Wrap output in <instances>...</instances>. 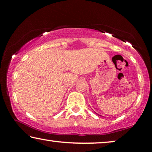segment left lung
I'll use <instances>...</instances> for the list:
<instances>
[{"label":"left lung","mask_w":152,"mask_h":152,"mask_svg":"<svg viewBox=\"0 0 152 152\" xmlns=\"http://www.w3.org/2000/svg\"><path fill=\"white\" fill-rule=\"evenodd\" d=\"M96 114H97V113H96Z\"/></svg>","instance_id":"8db88e82"}]
</instances>
